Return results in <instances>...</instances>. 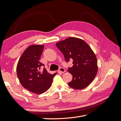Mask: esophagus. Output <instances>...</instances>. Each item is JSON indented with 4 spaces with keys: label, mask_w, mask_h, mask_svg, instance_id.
I'll use <instances>...</instances> for the list:
<instances>
[{
    "label": "esophagus",
    "mask_w": 121,
    "mask_h": 121,
    "mask_svg": "<svg viewBox=\"0 0 121 121\" xmlns=\"http://www.w3.org/2000/svg\"><path fill=\"white\" fill-rule=\"evenodd\" d=\"M65 72V69L63 68H60L58 70V73H64Z\"/></svg>",
    "instance_id": "34e87169"
}]
</instances>
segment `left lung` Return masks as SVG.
I'll use <instances>...</instances> for the list:
<instances>
[{
	"label": "left lung",
	"instance_id": "obj_1",
	"mask_svg": "<svg viewBox=\"0 0 121 121\" xmlns=\"http://www.w3.org/2000/svg\"><path fill=\"white\" fill-rule=\"evenodd\" d=\"M56 46L63 53L67 62L73 60V65L68 72L73 76L69 86L75 89H82L94 79L98 71L96 56L84 40L69 37L56 43Z\"/></svg>",
	"mask_w": 121,
	"mask_h": 121
}]
</instances>
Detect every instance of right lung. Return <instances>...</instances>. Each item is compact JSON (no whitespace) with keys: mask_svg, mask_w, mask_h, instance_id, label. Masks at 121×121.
I'll list each match as a JSON object with an SVG mask.
<instances>
[{"mask_svg":"<svg viewBox=\"0 0 121 121\" xmlns=\"http://www.w3.org/2000/svg\"><path fill=\"white\" fill-rule=\"evenodd\" d=\"M43 45H31L22 54L17 66V74L20 83L25 88L36 94H42L48 90L57 73L50 74L42 66L39 60Z\"/></svg>","mask_w":121,"mask_h":121,"instance_id":"add662e5","label":"right lung"}]
</instances>
